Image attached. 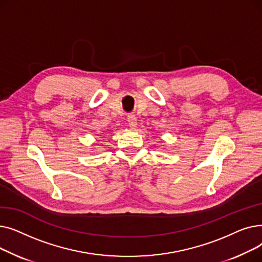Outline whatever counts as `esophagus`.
Instances as JSON below:
<instances>
[{"label": "esophagus", "mask_w": 262, "mask_h": 262, "mask_svg": "<svg viewBox=\"0 0 262 262\" xmlns=\"http://www.w3.org/2000/svg\"><path fill=\"white\" fill-rule=\"evenodd\" d=\"M127 122H128V126L132 128H135L137 126V124H138V122H137V118L134 115L127 116Z\"/></svg>", "instance_id": "esophagus-1"}]
</instances>
